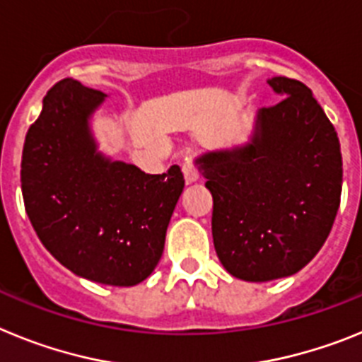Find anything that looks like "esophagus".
Segmentation results:
<instances>
[{"label":"esophagus","instance_id":"esophagus-1","mask_svg":"<svg viewBox=\"0 0 362 362\" xmlns=\"http://www.w3.org/2000/svg\"><path fill=\"white\" fill-rule=\"evenodd\" d=\"M183 174L185 179H187V183H196L197 179H199V170H197L196 163H194V158L192 156H187L183 163Z\"/></svg>","mask_w":362,"mask_h":362}]
</instances>
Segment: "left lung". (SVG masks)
Listing matches in <instances>:
<instances>
[{
  "mask_svg": "<svg viewBox=\"0 0 362 362\" xmlns=\"http://www.w3.org/2000/svg\"><path fill=\"white\" fill-rule=\"evenodd\" d=\"M268 85L283 99L257 112L250 141L197 158L217 257L250 283L293 276L315 257L343 188L337 132L312 90L281 76Z\"/></svg>",
  "mask_w": 362,
  "mask_h": 362,
  "instance_id": "left-lung-1",
  "label": "left lung"
}]
</instances>
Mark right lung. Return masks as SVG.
<instances>
[{
    "label": "right lung",
    "instance_id": "obj_1",
    "mask_svg": "<svg viewBox=\"0 0 362 362\" xmlns=\"http://www.w3.org/2000/svg\"><path fill=\"white\" fill-rule=\"evenodd\" d=\"M107 94L63 79L25 137L21 192L37 238L76 276L134 286L158 267L183 172L145 174L98 150L90 117Z\"/></svg>",
    "mask_w": 362,
    "mask_h": 362
}]
</instances>
